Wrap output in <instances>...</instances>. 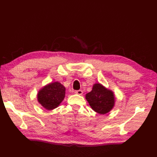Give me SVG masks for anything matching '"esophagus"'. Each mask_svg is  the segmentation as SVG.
I'll return each instance as SVG.
<instances>
[{
  "label": "esophagus",
  "mask_w": 157,
  "mask_h": 157,
  "mask_svg": "<svg viewBox=\"0 0 157 157\" xmlns=\"http://www.w3.org/2000/svg\"><path fill=\"white\" fill-rule=\"evenodd\" d=\"M75 94H79V95H82V94H83V92H82V90H76L75 92Z\"/></svg>",
  "instance_id": "1"
}]
</instances>
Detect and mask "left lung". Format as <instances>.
Masks as SVG:
<instances>
[{"label": "left lung", "instance_id": "left-lung-1", "mask_svg": "<svg viewBox=\"0 0 157 157\" xmlns=\"http://www.w3.org/2000/svg\"><path fill=\"white\" fill-rule=\"evenodd\" d=\"M85 98L92 109L101 114H106L111 111L116 101L113 91L101 83L94 84L92 90L86 94Z\"/></svg>", "mask_w": 157, "mask_h": 157}]
</instances>
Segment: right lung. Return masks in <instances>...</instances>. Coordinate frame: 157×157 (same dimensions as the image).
<instances>
[{"mask_svg": "<svg viewBox=\"0 0 157 157\" xmlns=\"http://www.w3.org/2000/svg\"><path fill=\"white\" fill-rule=\"evenodd\" d=\"M65 97V87L56 81L44 85L38 91L37 101L45 109L51 110L58 107Z\"/></svg>", "mask_w": 157, "mask_h": 157, "instance_id": "obj_1", "label": "right lung"}]
</instances>
